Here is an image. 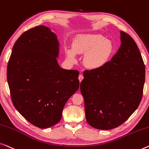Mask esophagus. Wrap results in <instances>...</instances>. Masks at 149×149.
I'll return each mask as SVG.
<instances>
[{"label": "esophagus", "instance_id": "1", "mask_svg": "<svg viewBox=\"0 0 149 149\" xmlns=\"http://www.w3.org/2000/svg\"><path fill=\"white\" fill-rule=\"evenodd\" d=\"M83 78H84V76H83V75H82V74H80V75H79V77H78V79H79V81H81V80H82Z\"/></svg>", "mask_w": 149, "mask_h": 149}]
</instances>
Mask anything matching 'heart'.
Instances as JSON below:
<instances>
[{
  "instance_id": "heart-1",
  "label": "heart",
  "mask_w": 149,
  "mask_h": 149,
  "mask_svg": "<svg viewBox=\"0 0 149 149\" xmlns=\"http://www.w3.org/2000/svg\"><path fill=\"white\" fill-rule=\"evenodd\" d=\"M113 52L111 42L100 34H84L77 38L72 50L66 51L69 59L74 61L75 54H86L84 58L85 65L91 69L103 66L109 59Z\"/></svg>"
}]
</instances>
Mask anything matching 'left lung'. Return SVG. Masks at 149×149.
Segmentation results:
<instances>
[{
    "mask_svg": "<svg viewBox=\"0 0 149 149\" xmlns=\"http://www.w3.org/2000/svg\"><path fill=\"white\" fill-rule=\"evenodd\" d=\"M121 46L110 61L84 72L80 91L86 118L96 129L111 130L125 122L141 101L145 66L138 46L120 31Z\"/></svg>",
    "mask_w": 149,
    "mask_h": 149,
    "instance_id": "8db88e82",
    "label": "left lung"
}]
</instances>
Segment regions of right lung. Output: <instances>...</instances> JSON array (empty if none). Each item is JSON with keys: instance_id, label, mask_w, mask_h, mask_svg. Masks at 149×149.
<instances>
[{"instance_id": "add662e5", "label": "right lung", "mask_w": 149, "mask_h": 149, "mask_svg": "<svg viewBox=\"0 0 149 149\" xmlns=\"http://www.w3.org/2000/svg\"><path fill=\"white\" fill-rule=\"evenodd\" d=\"M59 42L51 28L39 26L20 36L7 65L13 104L40 128L58 123L69 98L79 88V72L59 66Z\"/></svg>"}]
</instances>
